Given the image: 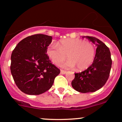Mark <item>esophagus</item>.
<instances>
[{
    "instance_id": "obj_1",
    "label": "esophagus",
    "mask_w": 122,
    "mask_h": 122,
    "mask_svg": "<svg viewBox=\"0 0 122 122\" xmlns=\"http://www.w3.org/2000/svg\"><path fill=\"white\" fill-rule=\"evenodd\" d=\"M61 73L62 74H64L66 73V71L63 70H61Z\"/></svg>"
}]
</instances>
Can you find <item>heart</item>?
I'll return each mask as SVG.
<instances>
[{
    "instance_id": "1",
    "label": "heart",
    "mask_w": 122,
    "mask_h": 122,
    "mask_svg": "<svg viewBox=\"0 0 122 122\" xmlns=\"http://www.w3.org/2000/svg\"><path fill=\"white\" fill-rule=\"evenodd\" d=\"M47 54L56 66H60L68 57L70 60L62 67L67 68L76 67L78 71H83L93 62L96 50L89 41L80 39H65L60 41L58 45L51 44L47 49Z\"/></svg>"
}]
</instances>
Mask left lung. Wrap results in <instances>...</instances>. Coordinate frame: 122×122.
<instances>
[{
  "mask_svg": "<svg viewBox=\"0 0 122 122\" xmlns=\"http://www.w3.org/2000/svg\"><path fill=\"white\" fill-rule=\"evenodd\" d=\"M86 38L97 47L93 64L87 70L75 73V78L71 82L76 91L83 93L94 92L102 88L109 78L112 64L109 48L97 38Z\"/></svg>",
  "mask_w": 122,
  "mask_h": 122,
  "instance_id": "obj_1",
  "label": "left lung"
}]
</instances>
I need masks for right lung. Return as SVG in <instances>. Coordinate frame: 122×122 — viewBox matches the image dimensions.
Wrapping results in <instances>:
<instances>
[{"label": "right lung", "instance_id": "right-lung-1", "mask_svg": "<svg viewBox=\"0 0 122 122\" xmlns=\"http://www.w3.org/2000/svg\"><path fill=\"white\" fill-rule=\"evenodd\" d=\"M52 36L35 34L19 42L11 55L10 71L20 91L29 95H39L48 90L60 70L46 54Z\"/></svg>", "mask_w": 122, "mask_h": 122}]
</instances>
